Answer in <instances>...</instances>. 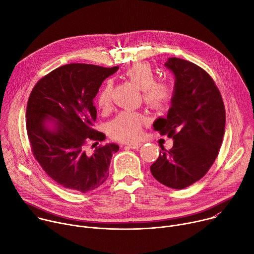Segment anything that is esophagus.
<instances>
[{"instance_id":"obj_1","label":"esophagus","mask_w":254,"mask_h":254,"mask_svg":"<svg viewBox=\"0 0 254 254\" xmlns=\"http://www.w3.org/2000/svg\"><path fill=\"white\" fill-rule=\"evenodd\" d=\"M127 147L130 149H133V150H137L138 148L141 147V143L140 142H131V143L127 144Z\"/></svg>"}]
</instances>
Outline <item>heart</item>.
Returning <instances> with one entry per match:
<instances>
[{
	"label": "heart",
	"mask_w": 254,
	"mask_h": 254,
	"mask_svg": "<svg viewBox=\"0 0 254 254\" xmlns=\"http://www.w3.org/2000/svg\"><path fill=\"white\" fill-rule=\"evenodd\" d=\"M125 76L142 91L144 103L152 110H165L171 103L174 96L172 84L156 80V74L149 63L140 62L130 66L125 72ZM112 93L113 83L111 80H106L96 97V103L100 110L105 111L111 106ZM146 123L147 120L141 114L125 111L110 124V132L118 140L133 141L139 137Z\"/></svg>",
	"instance_id": "obj_1"
}]
</instances>
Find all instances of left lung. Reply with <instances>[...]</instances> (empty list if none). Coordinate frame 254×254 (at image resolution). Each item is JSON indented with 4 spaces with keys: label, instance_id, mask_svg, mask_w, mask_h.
I'll return each mask as SVG.
<instances>
[{
    "label": "left lung",
    "instance_id": "8db88e82",
    "mask_svg": "<svg viewBox=\"0 0 254 254\" xmlns=\"http://www.w3.org/2000/svg\"><path fill=\"white\" fill-rule=\"evenodd\" d=\"M165 66L175 76L174 96L167 118L154 123L155 130L174 139L169 151L161 146L151 166L154 178L173 189H184L205 176L220 150L225 108L219 89L198 65L176 57Z\"/></svg>",
    "mask_w": 254,
    "mask_h": 254
}]
</instances>
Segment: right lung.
Segmentation results:
<instances>
[{"label": "right lung", "mask_w": 254, "mask_h": 254, "mask_svg": "<svg viewBox=\"0 0 254 254\" xmlns=\"http://www.w3.org/2000/svg\"><path fill=\"white\" fill-rule=\"evenodd\" d=\"M119 66L105 68L72 63L56 68L41 78L30 94L26 127L35 159L62 187L81 193L95 190L108 177L117 143H106L86 152L104 133L92 126L96 120L93 99Z\"/></svg>", "instance_id": "obj_1"}]
</instances>
